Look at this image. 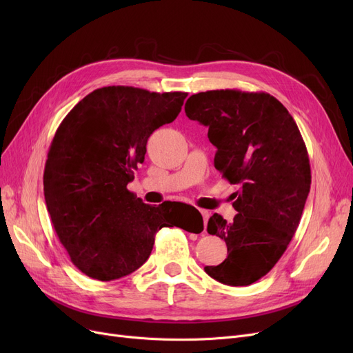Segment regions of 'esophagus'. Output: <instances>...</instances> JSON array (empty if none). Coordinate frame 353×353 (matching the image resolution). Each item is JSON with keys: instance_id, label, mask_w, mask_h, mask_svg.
<instances>
[{"instance_id": "34e87169", "label": "esophagus", "mask_w": 353, "mask_h": 353, "mask_svg": "<svg viewBox=\"0 0 353 353\" xmlns=\"http://www.w3.org/2000/svg\"><path fill=\"white\" fill-rule=\"evenodd\" d=\"M200 213L203 216V220H205V232H206V223H208V220L210 217V213L208 210H200Z\"/></svg>"}]
</instances>
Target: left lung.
I'll list each match as a JSON object with an SVG mask.
<instances>
[{
	"label": "left lung",
	"instance_id": "obj_1",
	"mask_svg": "<svg viewBox=\"0 0 353 353\" xmlns=\"http://www.w3.org/2000/svg\"><path fill=\"white\" fill-rule=\"evenodd\" d=\"M186 116L209 127L214 167L239 184L232 223L214 213L208 232L223 239L228 259L205 272L220 283L248 286L282 257L310 190L302 134L286 107L268 92L212 90L193 94Z\"/></svg>",
	"mask_w": 353,
	"mask_h": 353
}]
</instances>
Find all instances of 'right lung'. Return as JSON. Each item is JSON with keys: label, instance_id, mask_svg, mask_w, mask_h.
I'll use <instances>...</instances> for the list:
<instances>
[{"label": "right lung", "instance_id": "1", "mask_svg": "<svg viewBox=\"0 0 353 353\" xmlns=\"http://www.w3.org/2000/svg\"><path fill=\"white\" fill-rule=\"evenodd\" d=\"M186 97L127 85L97 88L55 132L44 169L46 205L72 265L88 277L108 282L137 270L161 228L203 230L193 206L145 205L127 190L148 137L179 116ZM180 207L192 216H184Z\"/></svg>", "mask_w": 353, "mask_h": 353}]
</instances>
